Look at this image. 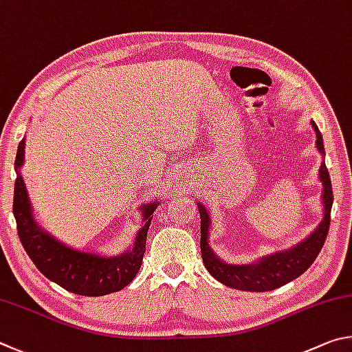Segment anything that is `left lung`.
Wrapping results in <instances>:
<instances>
[{"label": "left lung", "instance_id": "8db88e82", "mask_svg": "<svg viewBox=\"0 0 352 352\" xmlns=\"http://www.w3.org/2000/svg\"><path fill=\"white\" fill-rule=\"evenodd\" d=\"M311 123L317 135L316 145L318 151L322 153V156H324L322 133H320L316 122L312 120ZM320 181L323 184V219L320 221L317 229L305 241L294 245L292 249L275 252V254L260 258V260L252 264H229L214 255V252L208 245L210 217H208L206 207L199 204L202 261H204V266L213 278H217L219 283L229 287L239 289V291L266 292L285 286L289 281L295 280L297 276L306 272L311 267V264L316 261L320 250H322L331 223V208L334 196H332V186L328 168L324 165V159L320 165Z\"/></svg>", "mask_w": 352, "mask_h": 352}]
</instances>
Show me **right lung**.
<instances>
[{
	"instance_id": "1",
	"label": "right lung",
	"mask_w": 352,
	"mask_h": 352,
	"mask_svg": "<svg viewBox=\"0 0 352 352\" xmlns=\"http://www.w3.org/2000/svg\"><path fill=\"white\" fill-rule=\"evenodd\" d=\"M24 139L15 157L16 181L14 190V217L18 236L36 269L66 291L85 297H102L120 291L138 275L145 254L148 227L159 202L142 204L144 226L135 235L133 249L116 256H104L72 249L36 224L20 168L24 162Z\"/></svg>"
}]
</instances>
